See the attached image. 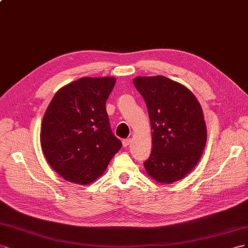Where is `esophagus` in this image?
I'll return each mask as SVG.
<instances>
[{
  "instance_id": "esophagus-1",
  "label": "esophagus",
  "mask_w": 248,
  "mask_h": 248,
  "mask_svg": "<svg viewBox=\"0 0 248 248\" xmlns=\"http://www.w3.org/2000/svg\"><path fill=\"white\" fill-rule=\"evenodd\" d=\"M131 142H132V139H130V138H129V139H124V140L123 141V145L126 147V146L131 144Z\"/></svg>"
}]
</instances>
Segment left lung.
Wrapping results in <instances>:
<instances>
[{
    "label": "left lung",
    "instance_id": "obj_1",
    "mask_svg": "<svg viewBox=\"0 0 248 248\" xmlns=\"http://www.w3.org/2000/svg\"><path fill=\"white\" fill-rule=\"evenodd\" d=\"M134 85L146 103L153 148L144 168L157 183L183 180L199 163L207 142L200 102L183 84L163 76L136 77Z\"/></svg>",
    "mask_w": 248,
    "mask_h": 248
}]
</instances>
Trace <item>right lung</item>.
I'll use <instances>...</instances> for the list:
<instances>
[{
  "instance_id": "obj_1",
  "label": "right lung",
  "mask_w": 248,
  "mask_h": 248,
  "mask_svg": "<svg viewBox=\"0 0 248 248\" xmlns=\"http://www.w3.org/2000/svg\"><path fill=\"white\" fill-rule=\"evenodd\" d=\"M115 82L113 77L81 78L61 87L45 112L42 153L49 166L70 183L94 182L122 147L106 111Z\"/></svg>"
}]
</instances>
